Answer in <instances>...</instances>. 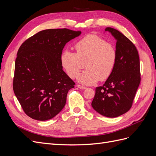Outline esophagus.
<instances>
[{
	"mask_svg": "<svg viewBox=\"0 0 156 156\" xmlns=\"http://www.w3.org/2000/svg\"><path fill=\"white\" fill-rule=\"evenodd\" d=\"M77 87H78V88H80V89H82V90L86 89V87H83V86H81V85H79V84H77Z\"/></svg>",
	"mask_w": 156,
	"mask_h": 156,
	"instance_id": "obj_1",
	"label": "esophagus"
}]
</instances>
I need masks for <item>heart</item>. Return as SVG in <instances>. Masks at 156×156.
Listing matches in <instances>:
<instances>
[{
    "label": "heart",
    "mask_w": 156,
    "mask_h": 156,
    "mask_svg": "<svg viewBox=\"0 0 156 156\" xmlns=\"http://www.w3.org/2000/svg\"><path fill=\"white\" fill-rule=\"evenodd\" d=\"M76 53L68 49L60 55L61 66L70 77L75 78L85 61L87 69L80 73L77 81L84 85H92L100 79L105 81L115 68L117 53L114 45L102 37L88 34L75 45Z\"/></svg>",
    "instance_id": "1"
}]
</instances>
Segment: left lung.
I'll return each instance as SVG.
<instances>
[{
    "mask_svg": "<svg viewBox=\"0 0 156 156\" xmlns=\"http://www.w3.org/2000/svg\"><path fill=\"white\" fill-rule=\"evenodd\" d=\"M116 40V64L103 87L96 88L92 107L99 114L108 118L119 116L128 111L140 81V60L135 45L119 30H105Z\"/></svg>",
    "mask_w": 156,
    "mask_h": 156,
    "instance_id": "8db88e82",
    "label": "left lung"
}]
</instances>
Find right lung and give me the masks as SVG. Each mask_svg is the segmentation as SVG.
<instances>
[{
    "label": "right lung",
    "instance_id": "1",
    "mask_svg": "<svg viewBox=\"0 0 156 156\" xmlns=\"http://www.w3.org/2000/svg\"><path fill=\"white\" fill-rule=\"evenodd\" d=\"M81 34L67 29L41 30L19 49L13 89L25 114L32 119L50 120L65 106L75 83L63 71L60 55L65 45Z\"/></svg>",
    "mask_w": 156,
    "mask_h": 156
}]
</instances>
